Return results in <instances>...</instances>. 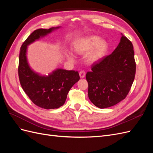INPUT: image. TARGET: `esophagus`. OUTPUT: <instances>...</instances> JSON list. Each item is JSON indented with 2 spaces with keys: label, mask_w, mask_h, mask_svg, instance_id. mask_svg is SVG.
I'll use <instances>...</instances> for the list:
<instances>
[{
  "label": "esophagus",
  "mask_w": 153,
  "mask_h": 153,
  "mask_svg": "<svg viewBox=\"0 0 153 153\" xmlns=\"http://www.w3.org/2000/svg\"><path fill=\"white\" fill-rule=\"evenodd\" d=\"M79 75L80 78H84L85 76V72L84 71H80L79 72Z\"/></svg>",
  "instance_id": "obj_1"
}]
</instances>
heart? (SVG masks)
I'll return each mask as SVG.
<instances>
[{
    "label": "heart",
    "mask_w": 153,
    "mask_h": 153,
    "mask_svg": "<svg viewBox=\"0 0 153 153\" xmlns=\"http://www.w3.org/2000/svg\"><path fill=\"white\" fill-rule=\"evenodd\" d=\"M108 45L107 42L102 40L101 37L92 35L78 40L74 45V50L81 54L87 53L85 59L89 63H95L99 61L107 52ZM68 59L73 61L75 55L72 52L67 54Z\"/></svg>",
    "instance_id": "b5f03b06"
}]
</instances>
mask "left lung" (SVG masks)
Returning a JSON list of instances; mask_svg holds the SVG:
<instances>
[{"instance_id": "obj_1", "label": "left lung", "mask_w": 153, "mask_h": 153, "mask_svg": "<svg viewBox=\"0 0 153 153\" xmlns=\"http://www.w3.org/2000/svg\"><path fill=\"white\" fill-rule=\"evenodd\" d=\"M135 71L133 45L121 34L114 52L92 64L86 74L89 100L100 108L117 104L128 94Z\"/></svg>"}]
</instances>
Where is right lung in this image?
<instances>
[{
  "instance_id": "right-lung-1",
  "label": "right lung",
  "mask_w": 153,
  "mask_h": 153,
  "mask_svg": "<svg viewBox=\"0 0 153 153\" xmlns=\"http://www.w3.org/2000/svg\"><path fill=\"white\" fill-rule=\"evenodd\" d=\"M61 27L34 30L20 48L18 76L21 85L32 102L45 109L58 108L62 106L68 92L80 79L77 71L57 68L48 75H41L29 65L27 59L28 46Z\"/></svg>"
}]
</instances>
